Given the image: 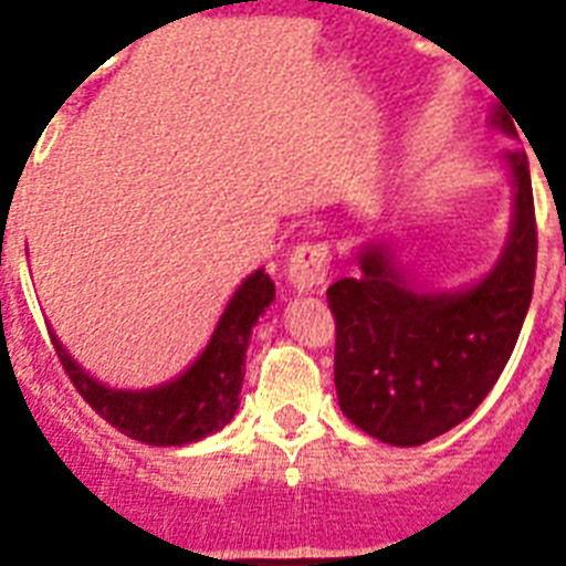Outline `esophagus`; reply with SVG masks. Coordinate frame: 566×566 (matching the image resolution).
Returning <instances> with one entry per match:
<instances>
[{
  "instance_id": "obj_1",
  "label": "esophagus",
  "mask_w": 566,
  "mask_h": 566,
  "mask_svg": "<svg viewBox=\"0 0 566 566\" xmlns=\"http://www.w3.org/2000/svg\"><path fill=\"white\" fill-rule=\"evenodd\" d=\"M328 247L325 243H298L287 261V282L296 293H311L328 275Z\"/></svg>"
}]
</instances>
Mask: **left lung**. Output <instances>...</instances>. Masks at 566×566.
<instances>
[{"mask_svg":"<svg viewBox=\"0 0 566 566\" xmlns=\"http://www.w3.org/2000/svg\"><path fill=\"white\" fill-rule=\"evenodd\" d=\"M491 124L517 136L506 109H494ZM506 163L512 232L494 270L474 287L421 293L384 243H366L357 279L328 287L339 410L380 442L416 448L462 424L512 357L532 302L537 227L526 154H506Z\"/></svg>","mask_w":566,"mask_h":566,"instance_id":"8db88e82","label":"left lung"}]
</instances>
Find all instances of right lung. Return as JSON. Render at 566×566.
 I'll return each instance as SVG.
<instances>
[{
  "label": "right lung",
  "instance_id": "obj_1",
  "mask_svg": "<svg viewBox=\"0 0 566 566\" xmlns=\"http://www.w3.org/2000/svg\"><path fill=\"white\" fill-rule=\"evenodd\" d=\"M273 298L275 284L264 270L247 275L235 296L229 298L227 311L220 314L218 328L211 334L203 355L179 378L168 380L163 387L139 389V392L109 389L98 384L60 346L54 331L49 334H52V346L69 380L75 384L92 410L136 442L174 448V444L200 442L232 421L241 403L238 395H241L243 357L250 348L252 325L259 323V316Z\"/></svg>",
  "mask_w": 566,
  "mask_h": 566
}]
</instances>
